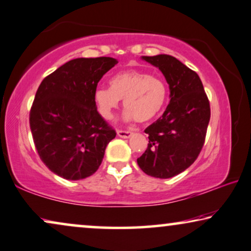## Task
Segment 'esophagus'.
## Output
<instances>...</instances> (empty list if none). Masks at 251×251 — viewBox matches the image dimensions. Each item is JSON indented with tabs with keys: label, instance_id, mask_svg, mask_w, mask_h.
<instances>
[{
	"label": "esophagus",
	"instance_id": "obj_1",
	"mask_svg": "<svg viewBox=\"0 0 251 251\" xmlns=\"http://www.w3.org/2000/svg\"><path fill=\"white\" fill-rule=\"evenodd\" d=\"M117 134H118V136H120V138L127 139L132 135V132L131 131H125V129H117Z\"/></svg>",
	"mask_w": 251,
	"mask_h": 251
}]
</instances>
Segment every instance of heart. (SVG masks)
Returning a JSON list of instances; mask_svg holds the SVG:
<instances>
[{"mask_svg":"<svg viewBox=\"0 0 251 251\" xmlns=\"http://www.w3.org/2000/svg\"><path fill=\"white\" fill-rule=\"evenodd\" d=\"M168 88L165 82L156 75L127 70L117 73L111 79V87H100L95 92V103L103 118L111 119L113 111L124 99L125 118L140 123L149 122L164 106Z\"/></svg>","mask_w":251,"mask_h":251,"instance_id":"b5f03b06","label":"heart"}]
</instances>
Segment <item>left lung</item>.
I'll list each match as a JSON object with an SVG mask.
<instances>
[{"instance_id": "left-lung-1", "label": "left lung", "mask_w": 251, "mask_h": 251, "mask_svg": "<svg viewBox=\"0 0 251 251\" xmlns=\"http://www.w3.org/2000/svg\"><path fill=\"white\" fill-rule=\"evenodd\" d=\"M158 68L170 86L163 116L145 129L149 143L138 158L140 169L155 178H172L195 162L205 141L210 102L198 73L170 55L143 56Z\"/></svg>"}]
</instances>
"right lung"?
Here are the masks:
<instances>
[{"label":"right lung","instance_id":"add662e5","mask_svg":"<svg viewBox=\"0 0 251 251\" xmlns=\"http://www.w3.org/2000/svg\"><path fill=\"white\" fill-rule=\"evenodd\" d=\"M112 57L75 58L40 83L29 111L36 151L50 171L68 180L94 175L116 131L98 111L96 87L117 64Z\"/></svg>","mask_w":251,"mask_h":251}]
</instances>
